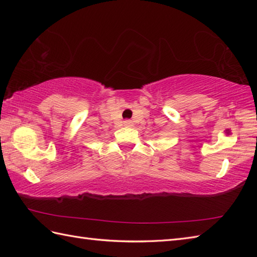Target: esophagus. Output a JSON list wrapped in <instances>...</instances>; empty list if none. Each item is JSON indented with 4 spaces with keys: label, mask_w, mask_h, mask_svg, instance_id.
<instances>
[{
    "label": "esophagus",
    "mask_w": 257,
    "mask_h": 257,
    "mask_svg": "<svg viewBox=\"0 0 257 257\" xmlns=\"http://www.w3.org/2000/svg\"><path fill=\"white\" fill-rule=\"evenodd\" d=\"M123 124H124V125H130V124H132V121H130V120H124Z\"/></svg>",
    "instance_id": "1"
}]
</instances>
